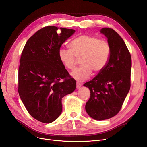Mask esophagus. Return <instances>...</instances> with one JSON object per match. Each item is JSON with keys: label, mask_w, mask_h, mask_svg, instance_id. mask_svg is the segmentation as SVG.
<instances>
[{"label": "esophagus", "mask_w": 147, "mask_h": 147, "mask_svg": "<svg viewBox=\"0 0 147 147\" xmlns=\"http://www.w3.org/2000/svg\"><path fill=\"white\" fill-rule=\"evenodd\" d=\"M81 86H82V84L80 83L79 82H77V88L79 89Z\"/></svg>", "instance_id": "obj_1"}]
</instances>
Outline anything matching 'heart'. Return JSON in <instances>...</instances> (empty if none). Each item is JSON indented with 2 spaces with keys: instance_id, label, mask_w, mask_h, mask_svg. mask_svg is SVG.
Masks as SVG:
<instances>
[{
  "instance_id": "1",
  "label": "heart",
  "mask_w": 147,
  "mask_h": 147,
  "mask_svg": "<svg viewBox=\"0 0 147 147\" xmlns=\"http://www.w3.org/2000/svg\"><path fill=\"white\" fill-rule=\"evenodd\" d=\"M69 47L70 49H59V58L65 67L70 70L75 69L77 59H80L82 65L72 74V76L80 81L90 78L92 72L94 74L100 72L110 58V44L92 35H80L70 43Z\"/></svg>"
}]
</instances>
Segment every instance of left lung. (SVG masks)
Instances as JSON below:
<instances>
[{"label": "left lung", "instance_id": "8db88e82", "mask_svg": "<svg viewBox=\"0 0 147 147\" xmlns=\"http://www.w3.org/2000/svg\"><path fill=\"white\" fill-rule=\"evenodd\" d=\"M100 32L107 38L110 45V58L98 75L84 84L91 92L86 111L96 120L112 118L121 110L130 90L132 65L130 52L116 31L104 28Z\"/></svg>", "mask_w": 147, "mask_h": 147}]
</instances>
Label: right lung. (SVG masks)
I'll list each match as a JSON object with an SVG mask.
<instances>
[{"label":"right lung","mask_w":147,"mask_h":147,"mask_svg":"<svg viewBox=\"0 0 147 147\" xmlns=\"http://www.w3.org/2000/svg\"><path fill=\"white\" fill-rule=\"evenodd\" d=\"M74 32L46 26L29 38L22 51L18 91L29 113L42 123H50L59 117L62 99L76 88V81L58 55L62 45Z\"/></svg>","instance_id":"add662e5"}]
</instances>
